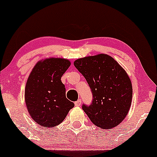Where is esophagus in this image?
Wrapping results in <instances>:
<instances>
[{
    "label": "esophagus",
    "mask_w": 157,
    "mask_h": 157,
    "mask_svg": "<svg viewBox=\"0 0 157 157\" xmlns=\"http://www.w3.org/2000/svg\"><path fill=\"white\" fill-rule=\"evenodd\" d=\"M81 104H82V100H81V99H78V101H75V106H76V107L80 106Z\"/></svg>",
    "instance_id": "obj_1"
}]
</instances>
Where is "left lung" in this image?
<instances>
[{"mask_svg":"<svg viewBox=\"0 0 157 157\" xmlns=\"http://www.w3.org/2000/svg\"><path fill=\"white\" fill-rule=\"evenodd\" d=\"M93 93V102L82 109L95 125L110 129L124 119L131 106L133 87L129 75L107 54L81 58L74 61Z\"/></svg>","mask_w":157,"mask_h":157,"instance_id":"1","label":"left lung"}]
</instances>
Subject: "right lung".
<instances>
[{
  "mask_svg": "<svg viewBox=\"0 0 157 157\" xmlns=\"http://www.w3.org/2000/svg\"><path fill=\"white\" fill-rule=\"evenodd\" d=\"M71 64L63 58L38 61L26 81L24 98L32 119L42 127H55L62 122L74 107L66 98L61 78Z\"/></svg>",
  "mask_w": 157,
  "mask_h": 157,
  "instance_id": "right-lung-1",
  "label": "right lung"
}]
</instances>
